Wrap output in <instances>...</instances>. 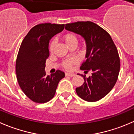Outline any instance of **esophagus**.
<instances>
[{"mask_svg": "<svg viewBox=\"0 0 134 134\" xmlns=\"http://www.w3.org/2000/svg\"><path fill=\"white\" fill-rule=\"evenodd\" d=\"M75 74L74 73H68V72H65V76H71V77H72V76H75Z\"/></svg>", "mask_w": 134, "mask_h": 134, "instance_id": "esophagus-1", "label": "esophagus"}]
</instances>
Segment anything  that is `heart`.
<instances>
[{
	"mask_svg": "<svg viewBox=\"0 0 134 134\" xmlns=\"http://www.w3.org/2000/svg\"><path fill=\"white\" fill-rule=\"evenodd\" d=\"M63 38L65 43L66 44L67 46H69L70 45L72 44H77V37L73 33H67V34H66L63 37ZM55 45H56V41L55 40L52 41L50 45V50L51 52L54 51ZM76 63H77V61H76V59H70L65 61L63 62V65L64 68H65L66 69L69 70L71 69L72 65L75 64Z\"/></svg>",
	"mask_w": 134,
	"mask_h": 134,
	"instance_id": "b5f03b06",
	"label": "heart"
}]
</instances>
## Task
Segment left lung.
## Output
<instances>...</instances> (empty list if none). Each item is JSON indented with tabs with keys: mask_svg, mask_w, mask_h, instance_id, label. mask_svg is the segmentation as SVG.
Here are the masks:
<instances>
[{
	"mask_svg": "<svg viewBox=\"0 0 134 134\" xmlns=\"http://www.w3.org/2000/svg\"><path fill=\"white\" fill-rule=\"evenodd\" d=\"M65 29L85 40L86 59L80 69L92 72L88 78L81 75L84 82L76 88V93L86 102H97L111 92L118 79L120 64L116 46L108 32L93 22L67 23Z\"/></svg>",
	"mask_w": 134,
	"mask_h": 134,
	"instance_id": "1",
	"label": "left lung"
}]
</instances>
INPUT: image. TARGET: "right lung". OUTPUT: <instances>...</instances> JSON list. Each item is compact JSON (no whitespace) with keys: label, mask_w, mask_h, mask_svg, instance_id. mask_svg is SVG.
Listing matches in <instances>:
<instances>
[{"label":"right lung","mask_w":134,"mask_h":134,"mask_svg":"<svg viewBox=\"0 0 134 134\" xmlns=\"http://www.w3.org/2000/svg\"><path fill=\"white\" fill-rule=\"evenodd\" d=\"M64 24L41 23L32 27L22 41L16 59L15 72L19 85L25 94L36 103H43L54 97L58 83L65 73L58 70L46 75V59L49 42L64 29Z\"/></svg>","instance_id":"obj_1"}]
</instances>
